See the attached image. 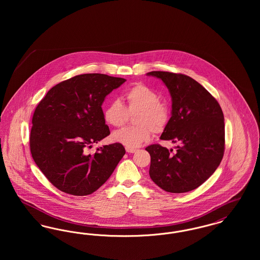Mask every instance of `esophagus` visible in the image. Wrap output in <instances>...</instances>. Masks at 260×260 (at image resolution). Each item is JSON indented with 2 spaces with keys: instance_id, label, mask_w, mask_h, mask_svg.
<instances>
[{
  "instance_id": "esophagus-1",
  "label": "esophagus",
  "mask_w": 260,
  "mask_h": 260,
  "mask_svg": "<svg viewBox=\"0 0 260 260\" xmlns=\"http://www.w3.org/2000/svg\"><path fill=\"white\" fill-rule=\"evenodd\" d=\"M125 151H126L127 153H136V151H137V149L131 148V147H126V148H125Z\"/></svg>"
}]
</instances>
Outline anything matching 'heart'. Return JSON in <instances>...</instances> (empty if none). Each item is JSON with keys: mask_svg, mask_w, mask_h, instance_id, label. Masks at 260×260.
<instances>
[{"mask_svg": "<svg viewBox=\"0 0 260 260\" xmlns=\"http://www.w3.org/2000/svg\"><path fill=\"white\" fill-rule=\"evenodd\" d=\"M126 106L120 100H112L103 109L105 122L113 126H121L126 122L128 113L138 112L134 126H125L113 133L112 138L126 147L136 148L147 142L154 133H161L170 120V110L159 94L144 84H137L124 93Z\"/></svg>", "mask_w": 260, "mask_h": 260, "instance_id": "b5f03b06", "label": "heart"}]
</instances>
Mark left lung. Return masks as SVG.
Returning a JSON list of instances; mask_svg holds the SVG:
<instances>
[{"label": "left lung", "mask_w": 260, "mask_h": 260, "mask_svg": "<svg viewBox=\"0 0 260 260\" xmlns=\"http://www.w3.org/2000/svg\"><path fill=\"white\" fill-rule=\"evenodd\" d=\"M161 79L173 99L172 117L161 139L178 143L173 149L152 144L149 174L162 190L185 193L202 185L215 172L225 149L224 116L217 100L189 76L152 71Z\"/></svg>", "instance_id": "left-lung-1"}]
</instances>
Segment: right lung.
I'll list each match as a JSON object with an SVG mask.
<instances>
[{"mask_svg": "<svg viewBox=\"0 0 260 260\" xmlns=\"http://www.w3.org/2000/svg\"><path fill=\"white\" fill-rule=\"evenodd\" d=\"M108 75H77L51 87L38 104L30 133V151L54 187L87 196L103 185L125 153L119 142L88 154L93 143L110 135L101 105L124 84Z\"/></svg>", "mask_w": 260, "mask_h": 260, "instance_id": "add662e5", "label": "right lung"}]
</instances>
